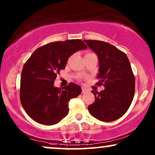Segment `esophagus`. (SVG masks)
<instances>
[{
	"instance_id": "34e87169",
	"label": "esophagus",
	"mask_w": 155,
	"mask_h": 155,
	"mask_svg": "<svg viewBox=\"0 0 155 155\" xmlns=\"http://www.w3.org/2000/svg\"><path fill=\"white\" fill-rule=\"evenodd\" d=\"M87 90L86 88H84V87H82V94H84V93H86L87 92Z\"/></svg>"
}]
</instances>
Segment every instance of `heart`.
I'll return each mask as SVG.
<instances>
[{"label": "heart", "mask_w": 155, "mask_h": 155, "mask_svg": "<svg viewBox=\"0 0 155 155\" xmlns=\"http://www.w3.org/2000/svg\"><path fill=\"white\" fill-rule=\"evenodd\" d=\"M89 54H90V53H89Z\"/></svg>", "instance_id": "b5f03b06"}]
</instances>
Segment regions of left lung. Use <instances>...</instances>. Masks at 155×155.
<instances>
[{"label": "left lung", "mask_w": 155, "mask_h": 155, "mask_svg": "<svg viewBox=\"0 0 155 155\" xmlns=\"http://www.w3.org/2000/svg\"><path fill=\"white\" fill-rule=\"evenodd\" d=\"M99 58V81L104 90H92L95 101L88 107L93 117L104 122L115 120L124 115L135 94V76L125 53L107 42L84 40Z\"/></svg>", "instance_id": "1"}]
</instances>
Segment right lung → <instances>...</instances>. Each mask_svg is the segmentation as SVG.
<instances>
[{
	"instance_id": "right-lung-1",
	"label": "right lung",
	"mask_w": 155,
	"mask_h": 155,
	"mask_svg": "<svg viewBox=\"0 0 155 155\" xmlns=\"http://www.w3.org/2000/svg\"><path fill=\"white\" fill-rule=\"evenodd\" d=\"M87 46L80 39L47 44L36 49L23 66L20 79V101L29 117L39 124H58L69 112L68 102L82 92L75 83L62 89L54 85L65 69L69 57Z\"/></svg>"
}]
</instances>
